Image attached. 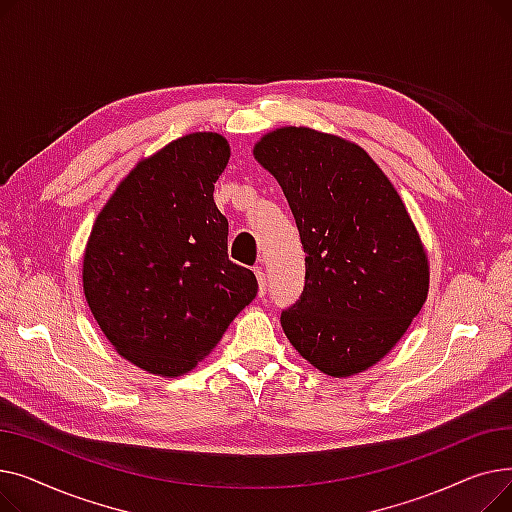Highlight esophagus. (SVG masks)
Returning a JSON list of instances; mask_svg holds the SVG:
<instances>
[{"instance_id":"esophagus-1","label":"esophagus","mask_w":512,"mask_h":512,"mask_svg":"<svg viewBox=\"0 0 512 512\" xmlns=\"http://www.w3.org/2000/svg\"><path fill=\"white\" fill-rule=\"evenodd\" d=\"M255 276H257V282H259V297H263L265 290H267V284H265V272L261 270V267H257Z\"/></svg>"}]
</instances>
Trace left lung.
Returning <instances> with one entry per match:
<instances>
[{"mask_svg": "<svg viewBox=\"0 0 512 512\" xmlns=\"http://www.w3.org/2000/svg\"><path fill=\"white\" fill-rule=\"evenodd\" d=\"M253 155L292 209L305 249L301 301L282 311L297 353L332 378L382 361L429 290L421 236L390 178L338 134L282 126Z\"/></svg>", "mask_w": 512, "mask_h": 512, "instance_id": "obj_1", "label": "left lung"}]
</instances>
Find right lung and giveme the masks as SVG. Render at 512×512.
<instances>
[{"instance_id": "right-lung-1", "label": "right lung", "mask_w": 512, "mask_h": 512, "mask_svg": "<svg viewBox=\"0 0 512 512\" xmlns=\"http://www.w3.org/2000/svg\"><path fill=\"white\" fill-rule=\"evenodd\" d=\"M230 159L218 132H193L141 159L91 228L83 257L89 309L116 353L178 378L215 348L257 294L228 259L213 184Z\"/></svg>"}]
</instances>
